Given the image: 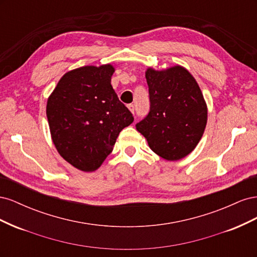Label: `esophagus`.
Instances as JSON below:
<instances>
[{
  "mask_svg": "<svg viewBox=\"0 0 257 257\" xmlns=\"http://www.w3.org/2000/svg\"><path fill=\"white\" fill-rule=\"evenodd\" d=\"M127 108H128V109L131 110V112H133V113H134V111H135V107H134V105H133V104H128V105H127Z\"/></svg>",
  "mask_w": 257,
  "mask_h": 257,
  "instance_id": "34e87169",
  "label": "esophagus"
}]
</instances>
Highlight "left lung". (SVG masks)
<instances>
[{
    "instance_id": "1",
    "label": "left lung",
    "mask_w": 257,
    "mask_h": 257,
    "mask_svg": "<svg viewBox=\"0 0 257 257\" xmlns=\"http://www.w3.org/2000/svg\"><path fill=\"white\" fill-rule=\"evenodd\" d=\"M150 111L136 124L153 152L167 161L190 154L207 124V105L188 69L177 65L164 71L148 68Z\"/></svg>"
}]
</instances>
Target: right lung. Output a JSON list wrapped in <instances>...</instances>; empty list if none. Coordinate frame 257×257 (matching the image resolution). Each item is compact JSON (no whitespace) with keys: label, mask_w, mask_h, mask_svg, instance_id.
<instances>
[{"label":"right lung","mask_w":257,"mask_h":257,"mask_svg":"<svg viewBox=\"0 0 257 257\" xmlns=\"http://www.w3.org/2000/svg\"><path fill=\"white\" fill-rule=\"evenodd\" d=\"M110 64L67 72L48 98L47 119L52 142L69 164L94 172L113 149L120 132L134 116L111 85Z\"/></svg>","instance_id":"right-lung-1"}]
</instances>
